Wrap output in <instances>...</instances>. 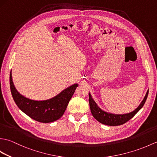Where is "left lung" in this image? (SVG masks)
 Instances as JSON below:
<instances>
[{"mask_svg": "<svg viewBox=\"0 0 157 157\" xmlns=\"http://www.w3.org/2000/svg\"><path fill=\"white\" fill-rule=\"evenodd\" d=\"M148 94V90L146 92V95L144 98H143L142 101L134 111L128 113H124V114H115V113L106 112L100 108L98 105L96 104V102L94 101V99L92 98L90 93L89 92L90 108V111L93 117L100 123L110 126L120 125L128 121L129 119H131L142 108L146 99H147Z\"/></svg>", "mask_w": 157, "mask_h": 157, "instance_id": "left-lung-1", "label": "left lung"}]
</instances>
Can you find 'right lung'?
I'll use <instances>...</instances> for the list:
<instances>
[{
	"label": "right lung",
	"mask_w": 157,
	"mask_h": 157,
	"mask_svg": "<svg viewBox=\"0 0 157 157\" xmlns=\"http://www.w3.org/2000/svg\"><path fill=\"white\" fill-rule=\"evenodd\" d=\"M9 80L12 96L19 109L29 117L41 123H51L61 118L78 86V84H74L51 98L35 101L25 97L17 90L13 82L11 71Z\"/></svg>",
	"instance_id": "1"
}]
</instances>
